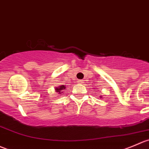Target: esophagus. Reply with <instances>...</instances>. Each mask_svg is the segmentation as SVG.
I'll use <instances>...</instances> for the list:
<instances>
[{
    "mask_svg": "<svg viewBox=\"0 0 149 149\" xmlns=\"http://www.w3.org/2000/svg\"><path fill=\"white\" fill-rule=\"evenodd\" d=\"M77 82L79 84H82V82H83V80H82V79H79V80L77 81Z\"/></svg>",
    "mask_w": 149,
    "mask_h": 149,
    "instance_id": "34e87169",
    "label": "esophagus"
}]
</instances>
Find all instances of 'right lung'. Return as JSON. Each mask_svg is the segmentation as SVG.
I'll return each instance as SVG.
<instances>
[{
	"instance_id": "add662e5",
	"label": "right lung",
	"mask_w": 149,
	"mask_h": 149,
	"mask_svg": "<svg viewBox=\"0 0 149 149\" xmlns=\"http://www.w3.org/2000/svg\"><path fill=\"white\" fill-rule=\"evenodd\" d=\"M66 89V86L65 85H61V86L58 87V88H55L56 92L58 93L60 95H61V93H62V90Z\"/></svg>"
}]
</instances>
